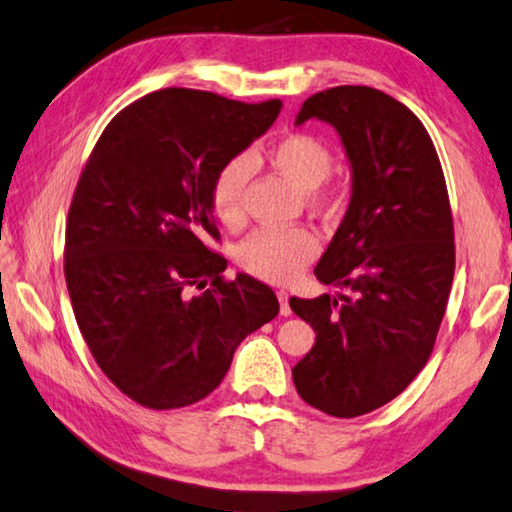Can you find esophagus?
<instances>
[{
    "instance_id": "34e87169",
    "label": "esophagus",
    "mask_w": 512,
    "mask_h": 512,
    "mask_svg": "<svg viewBox=\"0 0 512 512\" xmlns=\"http://www.w3.org/2000/svg\"><path fill=\"white\" fill-rule=\"evenodd\" d=\"M278 300H280V314L282 316H289L291 314V307H289V294L287 291H278Z\"/></svg>"
}]
</instances>
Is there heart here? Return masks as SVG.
I'll list each match as a JSON object with an SVG mask.
<instances>
[{
	"mask_svg": "<svg viewBox=\"0 0 512 512\" xmlns=\"http://www.w3.org/2000/svg\"><path fill=\"white\" fill-rule=\"evenodd\" d=\"M269 164L285 175L296 189L305 191V200L316 209L335 205L326 180L335 168V152L321 136L310 132H289L271 143L266 152ZM250 177L246 157H234L218 168L209 189V202L218 223L237 227L243 221V189ZM319 253V239L305 225L259 227L241 243L239 264L250 275L266 282H289Z\"/></svg>",
	"mask_w": 512,
	"mask_h": 512,
	"instance_id": "heart-1",
	"label": "heart"
}]
</instances>
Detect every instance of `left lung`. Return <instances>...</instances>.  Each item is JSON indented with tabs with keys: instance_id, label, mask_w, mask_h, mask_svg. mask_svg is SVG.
I'll return each instance as SVG.
<instances>
[{
	"instance_id": "8db88e82",
	"label": "left lung",
	"mask_w": 512,
	"mask_h": 512,
	"mask_svg": "<svg viewBox=\"0 0 512 512\" xmlns=\"http://www.w3.org/2000/svg\"><path fill=\"white\" fill-rule=\"evenodd\" d=\"M326 120L342 136L353 198L316 264L348 296L291 298L316 332L291 376L300 399L351 419L396 399L431 358L449 303L456 243L440 157L405 104L369 86L307 97L296 125Z\"/></svg>"
}]
</instances>
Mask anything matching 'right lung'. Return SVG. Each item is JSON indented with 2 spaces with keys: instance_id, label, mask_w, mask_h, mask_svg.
I'll list each match as a JSON object with an SVG mask.
<instances>
[{
  "instance_id": "right-lung-1",
  "label": "right lung",
  "mask_w": 512,
  "mask_h": 512,
  "mask_svg": "<svg viewBox=\"0 0 512 512\" xmlns=\"http://www.w3.org/2000/svg\"><path fill=\"white\" fill-rule=\"evenodd\" d=\"M280 107L154 91L111 118L81 170L63 248L72 312L97 367L143 408L205 399L246 335L280 312L259 280H225L227 259L205 243L221 239L214 175Z\"/></svg>"
}]
</instances>
